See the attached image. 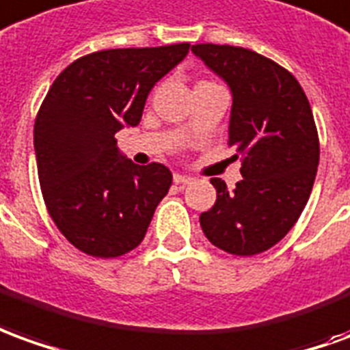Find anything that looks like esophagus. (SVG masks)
<instances>
[{"mask_svg":"<svg viewBox=\"0 0 350 350\" xmlns=\"http://www.w3.org/2000/svg\"><path fill=\"white\" fill-rule=\"evenodd\" d=\"M173 183H175V185H180V187H185V185H190V183H192V177L175 173V175H173Z\"/></svg>","mask_w":350,"mask_h":350,"instance_id":"34e87169","label":"esophagus"}]
</instances>
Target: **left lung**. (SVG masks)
<instances>
[{
	"instance_id": "8db88e82",
	"label": "left lung",
	"mask_w": 350,
	"mask_h": 350,
	"mask_svg": "<svg viewBox=\"0 0 350 350\" xmlns=\"http://www.w3.org/2000/svg\"><path fill=\"white\" fill-rule=\"evenodd\" d=\"M232 88L228 145L241 156L234 190L211 179L217 202L200 215L205 237L237 256L271 249L298 222L319 167V133L306 92L288 69L232 44L192 46Z\"/></svg>"
}]
</instances>
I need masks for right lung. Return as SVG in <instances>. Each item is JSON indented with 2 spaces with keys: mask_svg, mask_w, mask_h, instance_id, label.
<instances>
[{
  "mask_svg": "<svg viewBox=\"0 0 350 350\" xmlns=\"http://www.w3.org/2000/svg\"><path fill=\"white\" fill-rule=\"evenodd\" d=\"M190 44L109 49L81 56L56 77L33 126L44 205L64 237L96 258L133 250L171 187L162 163L135 165L115 133L137 126L148 92Z\"/></svg>",
  "mask_w": 350,
  "mask_h": 350,
  "instance_id": "add662e5",
  "label": "right lung"
}]
</instances>
